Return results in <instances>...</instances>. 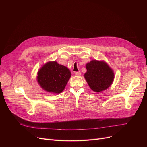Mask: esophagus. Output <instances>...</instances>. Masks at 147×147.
<instances>
[{"instance_id":"obj_1","label":"esophagus","mask_w":147,"mask_h":147,"mask_svg":"<svg viewBox=\"0 0 147 147\" xmlns=\"http://www.w3.org/2000/svg\"><path fill=\"white\" fill-rule=\"evenodd\" d=\"M75 75L77 76H80L81 75V72L80 71H76L75 72Z\"/></svg>"}]
</instances>
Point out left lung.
<instances>
[{"label":"left lung","mask_w":147,"mask_h":147,"mask_svg":"<svg viewBox=\"0 0 147 147\" xmlns=\"http://www.w3.org/2000/svg\"><path fill=\"white\" fill-rule=\"evenodd\" d=\"M86 69L87 71L84 77L90 87L94 91H103L112 84L114 73L105 62L92 60L87 64Z\"/></svg>","instance_id":"8db88e82"}]
</instances>
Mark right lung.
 I'll return each mask as SVG.
<instances>
[{
  "label": "right lung",
  "instance_id": "1",
  "mask_svg": "<svg viewBox=\"0 0 147 147\" xmlns=\"http://www.w3.org/2000/svg\"><path fill=\"white\" fill-rule=\"evenodd\" d=\"M70 77L71 73L66 67L56 61H50L39 70L37 80L45 91L59 94L65 89Z\"/></svg>",
  "mask_w": 147,
  "mask_h": 147
}]
</instances>
